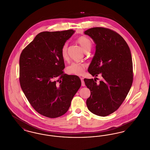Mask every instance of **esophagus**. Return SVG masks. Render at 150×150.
Wrapping results in <instances>:
<instances>
[{
    "label": "esophagus",
    "instance_id": "esophagus-1",
    "mask_svg": "<svg viewBox=\"0 0 150 150\" xmlns=\"http://www.w3.org/2000/svg\"><path fill=\"white\" fill-rule=\"evenodd\" d=\"M80 79H81V86H85L86 84H85V83L84 81V78H80Z\"/></svg>",
    "mask_w": 150,
    "mask_h": 150
}]
</instances>
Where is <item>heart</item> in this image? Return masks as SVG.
I'll use <instances>...</instances> for the list:
<instances>
[{
  "instance_id": "b5f03b06",
  "label": "heart",
  "mask_w": 150,
  "mask_h": 150,
  "mask_svg": "<svg viewBox=\"0 0 150 150\" xmlns=\"http://www.w3.org/2000/svg\"><path fill=\"white\" fill-rule=\"evenodd\" d=\"M76 42L80 44L83 50L86 52L88 50H91L92 43L89 39L86 36H80L76 40ZM61 54L62 58L64 60H66L68 58L67 54V44L64 43L62 45L61 50ZM86 64L84 63H79V62H73L70 64L66 69L67 72L72 75H81L84 74V70L86 68Z\"/></svg>"
}]
</instances>
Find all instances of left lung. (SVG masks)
<instances>
[{"instance_id": "8db88e82", "label": "left lung", "mask_w": 150, "mask_h": 150, "mask_svg": "<svg viewBox=\"0 0 150 150\" xmlns=\"http://www.w3.org/2000/svg\"><path fill=\"white\" fill-rule=\"evenodd\" d=\"M96 45V53L88 68L93 76L100 74L102 80L84 79L91 91L86 103L94 114L106 116L121 106L132 85L133 62L128 45L121 35L110 29L97 27L84 32Z\"/></svg>"}]
</instances>
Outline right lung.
<instances>
[{
	"label": "right lung",
	"instance_id": "obj_1",
	"mask_svg": "<svg viewBox=\"0 0 150 150\" xmlns=\"http://www.w3.org/2000/svg\"><path fill=\"white\" fill-rule=\"evenodd\" d=\"M73 30L44 31L22 51L20 83L29 103L39 114L50 118L64 115L81 86L76 75L64 74L61 50Z\"/></svg>",
	"mask_w": 150,
	"mask_h": 150
}]
</instances>
